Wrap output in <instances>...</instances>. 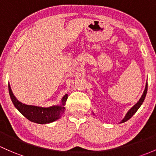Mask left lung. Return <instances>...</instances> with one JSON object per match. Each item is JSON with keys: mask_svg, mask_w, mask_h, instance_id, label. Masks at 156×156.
<instances>
[{"mask_svg": "<svg viewBox=\"0 0 156 156\" xmlns=\"http://www.w3.org/2000/svg\"><path fill=\"white\" fill-rule=\"evenodd\" d=\"M147 87H148V84H147V82L145 89H144V93H143L142 96H141V98H140V100L138 101V102L136 103V104H134V105L133 106V107H131L129 110H128V113H126V116L124 117V119H123L119 123H123V122H125L128 121V120L130 119H131V117L134 115V114L137 111V110L140 108V107L142 105L143 102L144 101V99H145V97H146V95H147ZM93 114H94V113H93Z\"/></svg>", "mask_w": 156, "mask_h": 156, "instance_id": "left-lung-1", "label": "left lung"}]
</instances>
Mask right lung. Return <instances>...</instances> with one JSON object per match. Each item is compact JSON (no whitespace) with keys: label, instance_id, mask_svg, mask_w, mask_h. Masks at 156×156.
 I'll return each mask as SVG.
<instances>
[{"label":"right lung","instance_id":"1","mask_svg":"<svg viewBox=\"0 0 156 156\" xmlns=\"http://www.w3.org/2000/svg\"><path fill=\"white\" fill-rule=\"evenodd\" d=\"M9 93L12 104L20 112L25 118L28 119L30 122L37 123V124H47L52 122L58 119L65 112V103L67 101L68 94H65L62 99L60 105H54L49 107H38V106L27 105L20 102L14 96L10 86L8 85Z\"/></svg>","mask_w":156,"mask_h":156}]
</instances>
